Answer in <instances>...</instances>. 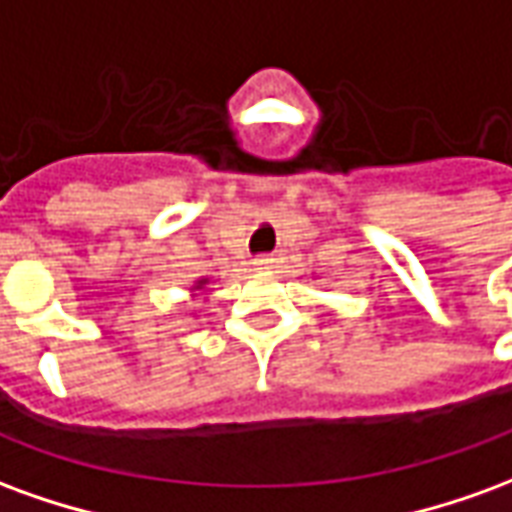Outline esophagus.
I'll list each match as a JSON object with an SVG mask.
<instances>
[{
	"instance_id": "34e87169",
	"label": "esophagus",
	"mask_w": 512,
	"mask_h": 512,
	"mask_svg": "<svg viewBox=\"0 0 512 512\" xmlns=\"http://www.w3.org/2000/svg\"><path fill=\"white\" fill-rule=\"evenodd\" d=\"M252 263H255L257 268H271V266H274V257H271V255H257Z\"/></svg>"
}]
</instances>
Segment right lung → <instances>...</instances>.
Returning a JSON list of instances; mask_svg holds the SVG:
<instances>
[{"instance_id":"add662e5","label":"right lung","mask_w":512,"mask_h":512,"mask_svg":"<svg viewBox=\"0 0 512 512\" xmlns=\"http://www.w3.org/2000/svg\"><path fill=\"white\" fill-rule=\"evenodd\" d=\"M202 282H205V279H202ZM202 282H200V285H202Z\"/></svg>"}]
</instances>
